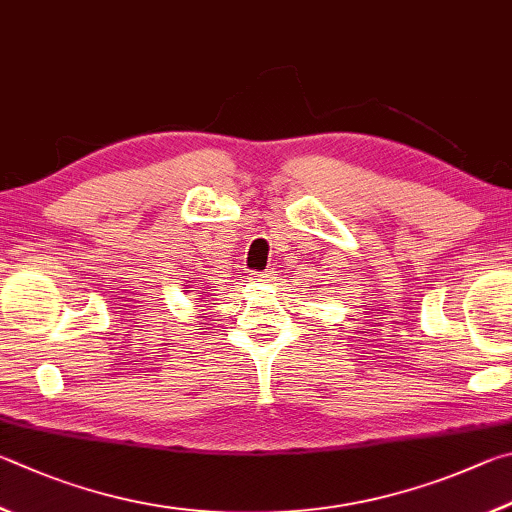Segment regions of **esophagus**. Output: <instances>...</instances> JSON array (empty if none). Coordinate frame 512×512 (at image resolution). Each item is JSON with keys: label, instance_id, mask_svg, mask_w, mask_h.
<instances>
[{"label": "esophagus", "instance_id": "1", "mask_svg": "<svg viewBox=\"0 0 512 512\" xmlns=\"http://www.w3.org/2000/svg\"><path fill=\"white\" fill-rule=\"evenodd\" d=\"M270 279H272V274H270V272H256V274H254V281H258V283L270 281Z\"/></svg>", "mask_w": 512, "mask_h": 512}]
</instances>
